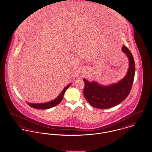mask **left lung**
<instances>
[{"mask_svg":"<svg viewBox=\"0 0 152 152\" xmlns=\"http://www.w3.org/2000/svg\"><path fill=\"white\" fill-rule=\"evenodd\" d=\"M122 51L129 59V68L126 77L117 83L103 86L95 81L89 82L85 79L83 94L92 107L107 109L120 104L129 96L132 89L135 71V62L130 51L124 45Z\"/></svg>","mask_w":152,"mask_h":152,"instance_id":"8db88e82","label":"left lung"}]
</instances>
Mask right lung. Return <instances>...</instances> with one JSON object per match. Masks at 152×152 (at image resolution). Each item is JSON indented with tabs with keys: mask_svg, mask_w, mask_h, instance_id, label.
Instances as JSON below:
<instances>
[{
	"mask_svg": "<svg viewBox=\"0 0 152 152\" xmlns=\"http://www.w3.org/2000/svg\"><path fill=\"white\" fill-rule=\"evenodd\" d=\"M70 84L67 85L63 90V91L61 92V94L54 100L53 101L46 102V103H43V104H31L27 102V104L32 108H36V109H39V110H46V109H49L51 108L52 107H53L57 105H58L61 100H63L64 94L65 93L66 91L69 88Z\"/></svg>",
	"mask_w": 152,
	"mask_h": 152,
	"instance_id": "obj_1",
	"label": "right lung"
}]
</instances>
